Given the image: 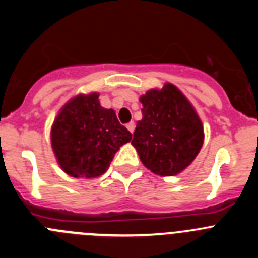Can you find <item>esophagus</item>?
Masks as SVG:
<instances>
[{
    "label": "esophagus",
    "instance_id": "1",
    "mask_svg": "<svg viewBox=\"0 0 258 258\" xmlns=\"http://www.w3.org/2000/svg\"><path fill=\"white\" fill-rule=\"evenodd\" d=\"M126 127H127V131H129V132H131L132 134H133L134 129H136V124H134L133 121H131V122H129V124L126 125Z\"/></svg>",
    "mask_w": 258,
    "mask_h": 258
}]
</instances>
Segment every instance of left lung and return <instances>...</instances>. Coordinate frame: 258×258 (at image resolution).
Masks as SVG:
<instances>
[{
	"mask_svg": "<svg viewBox=\"0 0 258 258\" xmlns=\"http://www.w3.org/2000/svg\"><path fill=\"white\" fill-rule=\"evenodd\" d=\"M142 120L133 146L141 160L159 175H174L190 165L204 141L203 125L192 106L172 84L141 97Z\"/></svg>",
	"mask_w": 258,
	"mask_h": 258,
	"instance_id": "left-lung-1",
	"label": "left lung"
}]
</instances>
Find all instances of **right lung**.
I'll return each mask as SVG.
<instances>
[{
    "label": "right lung",
    "mask_w": 258,
    "mask_h": 258,
    "mask_svg": "<svg viewBox=\"0 0 258 258\" xmlns=\"http://www.w3.org/2000/svg\"><path fill=\"white\" fill-rule=\"evenodd\" d=\"M99 95H77L68 102L51 129V145L59 165L72 177L103 174L132 133L118 122L113 109L99 104Z\"/></svg>",
    "instance_id": "right-lung-1"
}]
</instances>
